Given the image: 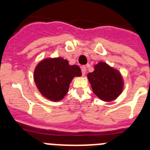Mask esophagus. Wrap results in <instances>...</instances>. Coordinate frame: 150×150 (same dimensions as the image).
<instances>
[{"label":"esophagus","instance_id":"esophagus-1","mask_svg":"<svg viewBox=\"0 0 150 150\" xmlns=\"http://www.w3.org/2000/svg\"><path fill=\"white\" fill-rule=\"evenodd\" d=\"M81 70H82V75H86V66H82V68H81Z\"/></svg>","mask_w":150,"mask_h":150}]
</instances>
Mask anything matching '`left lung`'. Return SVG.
<instances>
[{"mask_svg":"<svg viewBox=\"0 0 150 150\" xmlns=\"http://www.w3.org/2000/svg\"><path fill=\"white\" fill-rule=\"evenodd\" d=\"M93 91L100 100L112 101L123 90L124 82L121 73L105 62H99L94 71L87 75Z\"/></svg>","mask_w":150,"mask_h":150,"instance_id":"8db88e82","label":"left lung"}]
</instances>
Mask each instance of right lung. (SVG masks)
Instances as JSON below:
<instances>
[{
  "mask_svg": "<svg viewBox=\"0 0 150 150\" xmlns=\"http://www.w3.org/2000/svg\"><path fill=\"white\" fill-rule=\"evenodd\" d=\"M81 75L79 66L70 65L62 57L46 58L36 65L34 81L44 97L52 101H60L68 93L73 78Z\"/></svg>",
  "mask_w": 150,
  "mask_h": 150,
  "instance_id": "1",
  "label": "right lung"
}]
</instances>
